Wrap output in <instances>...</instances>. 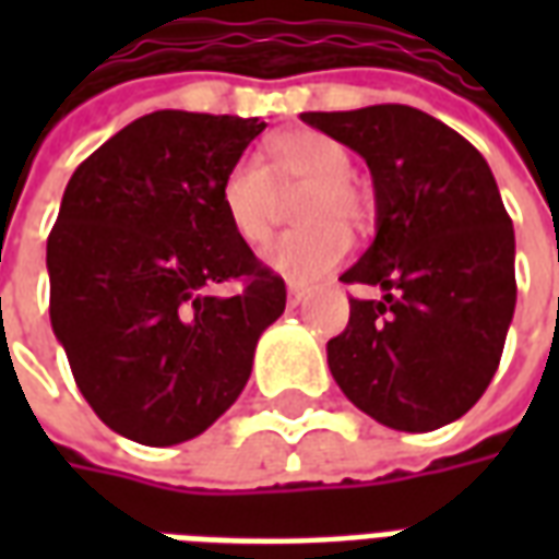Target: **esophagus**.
Segmentation results:
<instances>
[{
	"mask_svg": "<svg viewBox=\"0 0 559 559\" xmlns=\"http://www.w3.org/2000/svg\"><path fill=\"white\" fill-rule=\"evenodd\" d=\"M305 296H308V287H305V284H287V299H290V305L305 302Z\"/></svg>",
	"mask_w": 559,
	"mask_h": 559,
	"instance_id": "obj_1",
	"label": "esophagus"
}]
</instances>
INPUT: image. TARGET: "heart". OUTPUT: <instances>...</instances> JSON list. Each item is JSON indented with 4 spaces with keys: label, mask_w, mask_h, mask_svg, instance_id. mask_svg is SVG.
<instances>
[{
    "label": "heart",
    "mask_w": 559,
    "mask_h": 559,
    "mask_svg": "<svg viewBox=\"0 0 559 559\" xmlns=\"http://www.w3.org/2000/svg\"><path fill=\"white\" fill-rule=\"evenodd\" d=\"M302 188L293 215L302 227L263 251L266 266L290 281H314L350 251L344 224H362L365 200L353 182V155L341 140L314 128H290L266 140L263 164L242 158L224 173L218 203L230 230L248 245L266 242L281 197Z\"/></svg>",
    "instance_id": "b5f03b06"
}]
</instances>
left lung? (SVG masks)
<instances>
[{"mask_svg": "<svg viewBox=\"0 0 559 559\" xmlns=\"http://www.w3.org/2000/svg\"><path fill=\"white\" fill-rule=\"evenodd\" d=\"M302 122L359 152L374 179L377 236L341 281L350 299L326 344L341 392L395 431H433L481 399L515 314V233L479 148L407 104Z\"/></svg>", "mask_w": 559, "mask_h": 559, "instance_id": "8db88e82", "label": "left lung"}]
</instances>
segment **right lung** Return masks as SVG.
I'll return each mask as SVG.
<instances>
[{
	"label": "right lung",
	"mask_w": 559,
	"mask_h": 559,
	"mask_svg": "<svg viewBox=\"0 0 559 559\" xmlns=\"http://www.w3.org/2000/svg\"><path fill=\"white\" fill-rule=\"evenodd\" d=\"M266 128L155 110L80 164L47 239L50 323L98 419L143 445L185 443L230 411L257 338L287 305L224 218L218 188ZM242 280L221 300L215 283Z\"/></svg>",
	"instance_id": "1"
}]
</instances>
